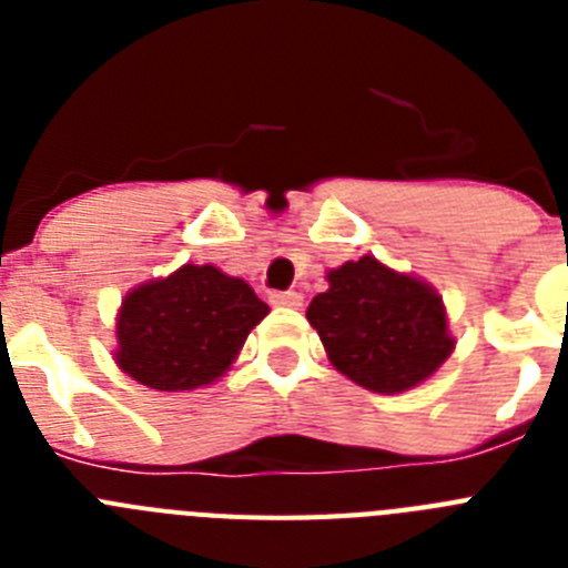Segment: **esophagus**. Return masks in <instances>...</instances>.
I'll list each match as a JSON object with an SVG mask.
<instances>
[{"instance_id": "esophagus-1", "label": "esophagus", "mask_w": 568, "mask_h": 568, "mask_svg": "<svg viewBox=\"0 0 568 568\" xmlns=\"http://www.w3.org/2000/svg\"><path fill=\"white\" fill-rule=\"evenodd\" d=\"M273 304H275V307L298 310L301 304H304V295L295 293V290H287V293H273Z\"/></svg>"}]
</instances>
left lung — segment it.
Wrapping results in <instances>:
<instances>
[{
	"mask_svg": "<svg viewBox=\"0 0 568 568\" xmlns=\"http://www.w3.org/2000/svg\"><path fill=\"white\" fill-rule=\"evenodd\" d=\"M327 293L307 307V321L329 364L373 393H406L438 373L455 338L444 298L433 284L361 255L327 273Z\"/></svg>",
	"mask_w": 568,
	"mask_h": 568,
	"instance_id": "obj_1",
	"label": "left lung"
}]
</instances>
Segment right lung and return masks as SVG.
<instances>
[{"instance_id": "obj_1", "label": "right lung", "mask_w": 568, "mask_h": 568, "mask_svg": "<svg viewBox=\"0 0 568 568\" xmlns=\"http://www.w3.org/2000/svg\"><path fill=\"white\" fill-rule=\"evenodd\" d=\"M267 313L244 278L213 264H184L124 295L115 366L159 393L199 389L233 369L250 329Z\"/></svg>"}]
</instances>
